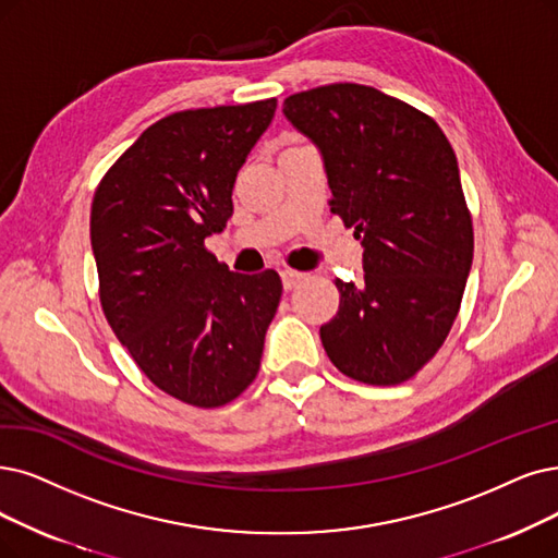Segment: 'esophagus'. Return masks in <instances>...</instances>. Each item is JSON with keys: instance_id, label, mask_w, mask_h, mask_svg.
<instances>
[{"instance_id": "1", "label": "esophagus", "mask_w": 558, "mask_h": 558, "mask_svg": "<svg viewBox=\"0 0 558 558\" xmlns=\"http://www.w3.org/2000/svg\"><path fill=\"white\" fill-rule=\"evenodd\" d=\"M304 279V272H298V270H281V281H283V288H293L298 286L300 281Z\"/></svg>"}]
</instances>
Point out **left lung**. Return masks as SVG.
<instances>
[{
	"label": "left lung",
	"mask_w": 558,
	"mask_h": 558,
	"mask_svg": "<svg viewBox=\"0 0 558 558\" xmlns=\"http://www.w3.org/2000/svg\"><path fill=\"white\" fill-rule=\"evenodd\" d=\"M283 117L318 148L331 213L362 242L364 281L337 279L325 352L352 380L405 383L449 337L472 270L456 153L430 117L373 86L311 88Z\"/></svg>",
	"instance_id": "obj_1"
}]
</instances>
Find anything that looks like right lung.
Listing matches in <instances>:
<instances>
[{
	"label": "right lung",
	"mask_w": 558,
	"mask_h": 558,
	"mask_svg": "<svg viewBox=\"0 0 558 558\" xmlns=\"http://www.w3.org/2000/svg\"><path fill=\"white\" fill-rule=\"evenodd\" d=\"M275 109L270 98L153 123L94 196L105 318L148 380L187 405H227L254 383L281 300L275 270L238 275L204 247L233 215L235 175Z\"/></svg>",
	"instance_id": "right-lung-1"
}]
</instances>
